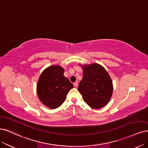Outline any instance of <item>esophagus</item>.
<instances>
[{
	"instance_id": "esophagus-1",
	"label": "esophagus",
	"mask_w": 148,
	"mask_h": 148,
	"mask_svg": "<svg viewBox=\"0 0 148 148\" xmlns=\"http://www.w3.org/2000/svg\"><path fill=\"white\" fill-rule=\"evenodd\" d=\"M74 86H75V87H77L78 86V83L77 82H75V83H74Z\"/></svg>"
}]
</instances>
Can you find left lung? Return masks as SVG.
Segmentation results:
<instances>
[{"label":"left lung","instance_id":"1","mask_svg":"<svg viewBox=\"0 0 148 148\" xmlns=\"http://www.w3.org/2000/svg\"><path fill=\"white\" fill-rule=\"evenodd\" d=\"M83 69V79L78 91L90 107L99 109L106 106L113 94L112 80L107 71L97 63L80 64Z\"/></svg>","mask_w":148,"mask_h":148}]
</instances>
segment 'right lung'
Here are the masks:
<instances>
[{
  "mask_svg": "<svg viewBox=\"0 0 148 148\" xmlns=\"http://www.w3.org/2000/svg\"><path fill=\"white\" fill-rule=\"evenodd\" d=\"M60 66L52 65L46 68L38 80L36 92L44 105L51 109L57 108L64 102L68 92L73 85L63 74Z\"/></svg>",
  "mask_w": 148,
  "mask_h": 148,
  "instance_id": "add662e5",
  "label": "right lung"
}]
</instances>
